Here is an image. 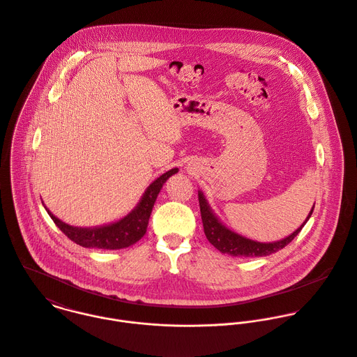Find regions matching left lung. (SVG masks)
<instances>
[{"label":"left lung","instance_id":"8db88e82","mask_svg":"<svg viewBox=\"0 0 357 357\" xmlns=\"http://www.w3.org/2000/svg\"><path fill=\"white\" fill-rule=\"evenodd\" d=\"M198 199H199V208H201V218L204 223V231L208 241L222 253H227L231 256H243V257H255V256H267L274 252H278L284 246H287L294 238L299 234V231L303 229L306 222L310 219L314 205L303 222V225L295 230L291 236L284 239H280L277 242H257L249 238L242 237L237 233L227 229L212 212L211 206L208 205L204 194L198 191Z\"/></svg>","mask_w":357,"mask_h":357}]
</instances>
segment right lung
<instances>
[{
	"mask_svg": "<svg viewBox=\"0 0 357 357\" xmlns=\"http://www.w3.org/2000/svg\"><path fill=\"white\" fill-rule=\"evenodd\" d=\"M178 169H172L166 173H163L160 177H158L144 192L139 204L131 211L126 218H123L119 222L101 226V227H93V229H82V227H73L58 218H55L48 209L50 218L54 220V223L58 226V229L73 242H76L80 246L84 248H98V249H121L127 248L137 241H139L146 233L148 220L153 208V204L156 201V197L159 191L162 190L166 180L176 174Z\"/></svg>",
	"mask_w": 357,
	"mask_h": 357,
	"instance_id": "1",
	"label": "right lung"
}]
</instances>
